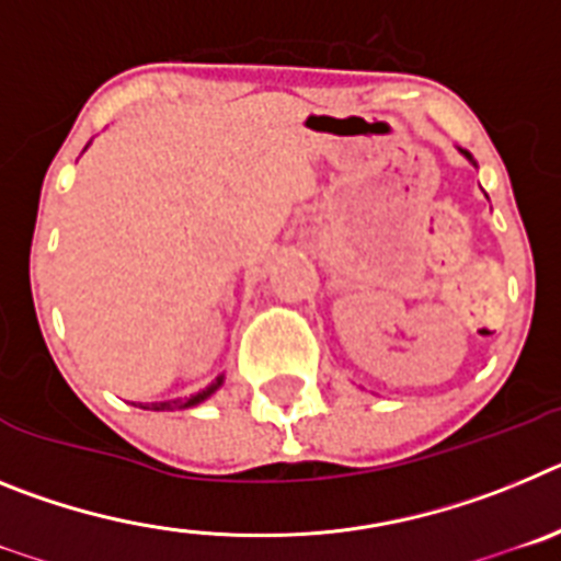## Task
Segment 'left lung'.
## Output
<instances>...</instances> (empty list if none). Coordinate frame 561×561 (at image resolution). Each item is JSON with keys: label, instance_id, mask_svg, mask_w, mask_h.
<instances>
[{"label": "left lung", "instance_id": "8db88e82", "mask_svg": "<svg viewBox=\"0 0 561 561\" xmlns=\"http://www.w3.org/2000/svg\"><path fill=\"white\" fill-rule=\"evenodd\" d=\"M460 153H463L466 160H469V162H472V165H474V168H478V162H474V160H472V153H469V151H463V148H460Z\"/></svg>", "mask_w": 561, "mask_h": 561}]
</instances>
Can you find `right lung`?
I'll list each match as a JSON object with an SVG mask.
<instances>
[{
    "instance_id": "right-lung-1",
    "label": "right lung",
    "mask_w": 561,
    "mask_h": 561,
    "mask_svg": "<svg viewBox=\"0 0 561 561\" xmlns=\"http://www.w3.org/2000/svg\"><path fill=\"white\" fill-rule=\"evenodd\" d=\"M225 385V376H219V379L213 381V385H207L205 390H199V393L187 396V399H168V401H151V404H140L142 410H157V413H168V410H187V408H196V404H202L205 399H210L216 390Z\"/></svg>"
}]
</instances>
